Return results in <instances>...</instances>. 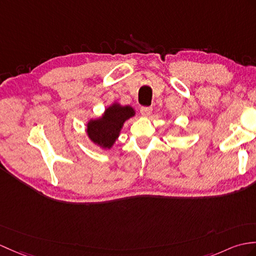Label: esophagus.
<instances>
[{"mask_svg":"<svg viewBox=\"0 0 256 256\" xmlns=\"http://www.w3.org/2000/svg\"><path fill=\"white\" fill-rule=\"evenodd\" d=\"M152 111V109L150 108V106H142V108H140V114H142V116H150Z\"/></svg>","mask_w":256,"mask_h":256,"instance_id":"esophagus-1","label":"esophagus"}]
</instances>
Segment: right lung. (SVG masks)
Returning a JSON list of instances; mask_svg holds the SVG:
<instances>
[{
	"label": "right lung",
	"mask_w": 256,
	"mask_h": 256,
	"mask_svg": "<svg viewBox=\"0 0 256 256\" xmlns=\"http://www.w3.org/2000/svg\"><path fill=\"white\" fill-rule=\"evenodd\" d=\"M134 116L135 111L132 106L111 104L104 110L102 116L87 123L88 138L96 145L110 150L120 135L124 122Z\"/></svg>",
	"instance_id": "right-lung-1"
}]
</instances>
